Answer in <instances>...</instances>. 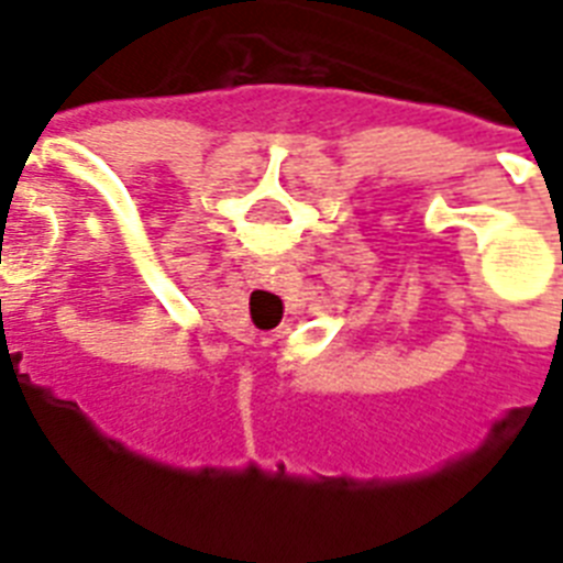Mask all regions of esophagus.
I'll use <instances>...</instances> for the list:
<instances>
[{"label":"esophagus","mask_w":563,"mask_h":563,"mask_svg":"<svg viewBox=\"0 0 563 563\" xmlns=\"http://www.w3.org/2000/svg\"><path fill=\"white\" fill-rule=\"evenodd\" d=\"M251 286H263V289H274V291H286L289 289V272L283 268V265L272 263V260H265L251 272Z\"/></svg>","instance_id":"obj_1"}]
</instances>
